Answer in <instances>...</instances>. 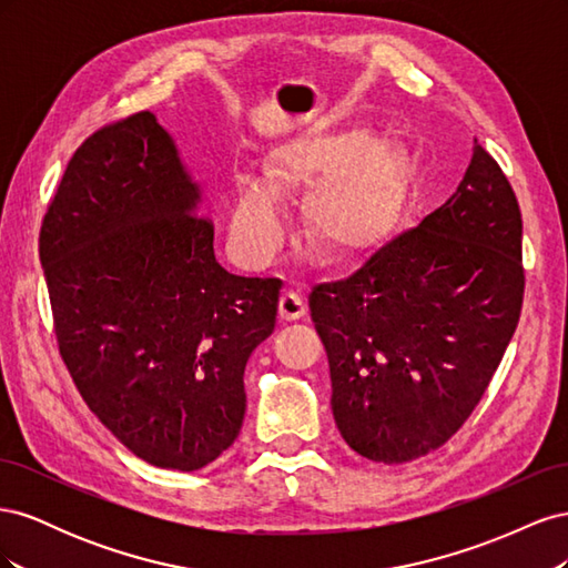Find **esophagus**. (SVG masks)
Here are the masks:
<instances>
[{"instance_id":"34e87169","label":"esophagus","mask_w":568,"mask_h":568,"mask_svg":"<svg viewBox=\"0 0 568 568\" xmlns=\"http://www.w3.org/2000/svg\"><path fill=\"white\" fill-rule=\"evenodd\" d=\"M303 315H305L303 296H298L296 291H284L280 298V317L284 322H294V320H301Z\"/></svg>"}]
</instances>
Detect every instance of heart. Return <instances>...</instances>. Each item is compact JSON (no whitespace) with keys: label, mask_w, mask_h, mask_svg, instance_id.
<instances>
[{"label":"heart","mask_w":568,"mask_h":568,"mask_svg":"<svg viewBox=\"0 0 568 568\" xmlns=\"http://www.w3.org/2000/svg\"><path fill=\"white\" fill-rule=\"evenodd\" d=\"M365 130L305 134L270 153L265 180L236 175L227 232L246 267H265L286 236L280 196L315 189L307 217L317 242L348 255L367 248L400 205L405 159L390 142L369 144Z\"/></svg>","instance_id":"b5f03b06"}]
</instances>
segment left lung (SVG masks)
Here are the masks:
<instances>
[{
	"mask_svg": "<svg viewBox=\"0 0 568 568\" xmlns=\"http://www.w3.org/2000/svg\"><path fill=\"white\" fill-rule=\"evenodd\" d=\"M307 303L343 440L384 464L440 448L486 393L521 315V211L500 165L476 142L440 209Z\"/></svg>",
	"mask_w": 568,
	"mask_h": 568,
	"instance_id": "left-lung-1",
	"label": "left lung"
}]
</instances>
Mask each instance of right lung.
I'll return each mask as SVG.
<instances>
[{"mask_svg":"<svg viewBox=\"0 0 568 568\" xmlns=\"http://www.w3.org/2000/svg\"><path fill=\"white\" fill-rule=\"evenodd\" d=\"M201 186L142 111L68 161L40 232L63 363L130 453L196 471L242 432L244 369L274 332L280 280L215 261Z\"/></svg>","mask_w":568,"mask_h":568,"instance_id":"add662e5","label":"right lung"}]
</instances>
